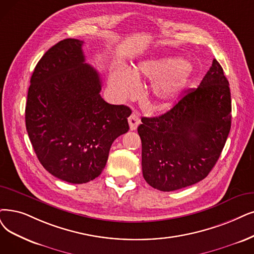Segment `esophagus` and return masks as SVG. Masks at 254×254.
<instances>
[{"instance_id":"34e87169","label":"esophagus","mask_w":254,"mask_h":254,"mask_svg":"<svg viewBox=\"0 0 254 254\" xmlns=\"http://www.w3.org/2000/svg\"><path fill=\"white\" fill-rule=\"evenodd\" d=\"M128 123H129V127L130 130H135L137 128V126L139 125L140 121L139 118L136 114H132L129 118H128Z\"/></svg>"}]
</instances>
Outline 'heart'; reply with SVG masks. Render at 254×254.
<instances>
[{
	"label": "heart",
	"mask_w": 254,
	"mask_h": 254,
	"mask_svg": "<svg viewBox=\"0 0 254 254\" xmlns=\"http://www.w3.org/2000/svg\"><path fill=\"white\" fill-rule=\"evenodd\" d=\"M191 72V65L187 60L173 57L147 59L137 64L130 70L126 67H116L110 73L109 83L116 95L121 99L136 94L137 79L154 80L152 94L158 107H165L173 101L187 83Z\"/></svg>",
	"instance_id": "b5f03b06"
}]
</instances>
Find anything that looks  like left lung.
I'll use <instances>...</instances> for the list:
<instances>
[{
	"mask_svg": "<svg viewBox=\"0 0 254 254\" xmlns=\"http://www.w3.org/2000/svg\"><path fill=\"white\" fill-rule=\"evenodd\" d=\"M228 80L216 59L200 85L166 114L143 118V176L152 188L172 191L204 179L216 165L231 126Z\"/></svg>",
	"mask_w": 254,
	"mask_h": 254,
	"instance_id": "1",
	"label": "left lung"
}]
</instances>
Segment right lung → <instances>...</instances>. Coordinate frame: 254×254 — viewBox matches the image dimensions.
<instances>
[{"instance_id": "right-lung-1", "label": "right lung", "mask_w": 254, "mask_h": 254, "mask_svg": "<svg viewBox=\"0 0 254 254\" xmlns=\"http://www.w3.org/2000/svg\"><path fill=\"white\" fill-rule=\"evenodd\" d=\"M82 40L50 48L30 80L26 128L40 164L69 184H86L106 166L114 140L129 130L131 110L108 104L102 80L87 64Z\"/></svg>"}]
</instances>
